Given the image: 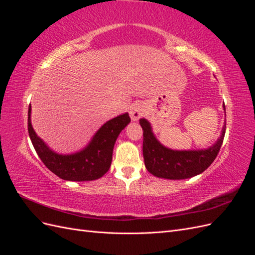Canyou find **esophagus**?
Returning a JSON list of instances; mask_svg holds the SVG:
<instances>
[{
    "instance_id": "esophagus-1",
    "label": "esophagus",
    "mask_w": 255,
    "mask_h": 255,
    "mask_svg": "<svg viewBox=\"0 0 255 255\" xmlns=\"http://www.w3.org/2000/svg\"><path fill=\"white\" fill-rule=\"evenodd\" d=\"M128 114H129V117H130V119H132V121H137L143 114L142 106L140 104L132 105V106H130Z\"/></svg>"
}]
</instances>
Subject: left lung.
<instances>
[{
  "instance_id": "left-lung-1",
  "label": "left lung",
  "mask_w": 255,
  "mask_h": 255,
  "mask_svg": "<svg viewBox=\"0 0 255 255\" xmlns=\"http://www.w3.org/2000/svg\"><path fill=\"white\" fill-rule=\"evenodd\" d=\"M223 111H226L225 105ZM139 123L143 130L142 153L146 170L154 176L167 180L189 179L202 173L217 156L226 134L225 125L217 141L206 149L173 150L159 142L148 120L141 118Z\"/></svg>"
}]
</instances>
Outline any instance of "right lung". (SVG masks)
Here are the masks:
<instances>
[{
    "instance_id": "obj_1",
    "label": "right lung",
    "mask_w": 255,
    "mask_h": 255,
    "mask_svg": "<svg viewBox=\"0 0 255 255\" xmlns=\"http://www.w3.org/2000/svg\"><path fill=\"white\" fill-rule=\"evenodd\" d=\"M30 114L32 106L29 104L28 135L38 156L54 174L63 180L73 182L98 180L110 170L116 140L121 130L130 122L128 113L119 115L105 122L85 148L70 154H60L52 150L36 134L30 120Z\"/></svg>"
}]
</instances>
